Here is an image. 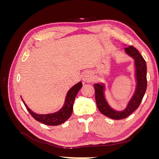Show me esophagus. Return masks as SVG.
Wrapping results in <instances>:
<instances>
[{
    "mask_svg": "<svg viewBox=\"0 0 159 159\" xmlns=\"http://www.w3.org/2000/svg\"><path fill=\"white\" fill-rule=\"evenodd\" d=\"M83 80L85 81H90L91 80H92V75L89 73V71H85V73H84L83 75Z\"/></svg>",
    "mask_w": 159,
    "mask_h": 159,
    "instance_id": "obj_1",
    "label": "esophagus"
}]
</instances>
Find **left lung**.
<instances>
[{
  "instance_id": "8db88e82",
  "label": "left lung",
  "mask_w": 159,
  "mask_h": 159,
  "mask_svg": "<svg viewBox=\"0 0 159 159\" xmlns=\"http://www.w3.org/2000/svg\"><path fill=\"white\" fill-rule=\"evenodd\" d=\"M125 50L129 56H131L135 61L136 76L137 85L136 91L127 107L123 111H116L111 108L105 101L103 93V85L99 84H94L95 102L99 111L113 119H121L129 116L140 105L142 99L145 93L147 86V64L145 59L140 53L133 46L125 48Z\"/></svg>"
}]
</instances>
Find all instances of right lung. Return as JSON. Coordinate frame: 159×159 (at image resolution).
Masks as SVG:
<instances>
[{"mask_svg":"<svg viewBox=\"0 0 159 159\" xmlns=\"http://www.w3.org/2000/svg\"><path fill=\"white\" fill-rule=\"evenodd\" d=\"M82 87V84L79 82L74 86H73L69 91L66 95V102L64 107L61 110L54 113L47 114V115H38L35 113L27 107L26 103L22 102L25 104L28 111L30 113L32 117L36 121L42 123L47 125L56 126L58 125L65 122L67 119H68L73 111V105L75 101V96L78 94L79 90Z\"/></svg>","mask_w":159,"mask_h":159,"instance_id":"1","label":"right lung"}]
</instances>
